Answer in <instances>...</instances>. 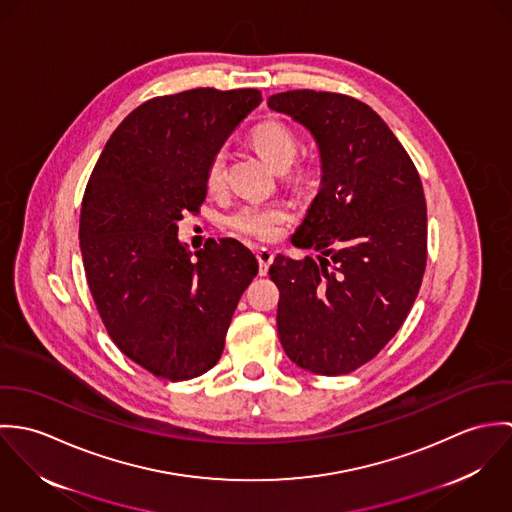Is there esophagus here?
<instances>
[{
  "label": "esophagus",
  "mask_w": 512,
  "mask_h": 512,
  "mask_svg": "<svg viewBox=\"0 0 512 512\" xmlns=\"http://www.w3.org/2000/svg\"><path fill=\"white\" fill-rule=\"evenodd\" d=\"M256 258H258V264H260V276H266L270 264L274 262V252L270 248L262 246V248L256 250Z\"/></svg>",
  "instance_id": "34e87169"
}]
</instances>
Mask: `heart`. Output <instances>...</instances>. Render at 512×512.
I'll use <instances>...</instances> for the list:
<instances>
[{"label":"heart","mask_w":512,"mask_h":512,"mask_svg":"<svg viewBox=\"0 0 512 512\" xmlns=\"http://www.w3.org/2000/svg\"><path fill=\"white\" fill-rule=\"evenodd\" d=\"M250 140L258 153L276 169L288 167L297 153V138L292 130L278 122L268 120L258 124ZM224 175V151L219 149L211 157L207 165V187L217 189L222 183ZM290 220V207L286 203H262V201H248L242 203L234 213L228 217V226L240 234L258 238V240H272L276 238L284 224Z\"/></svg>","instance_id":"1"}]
</instances>
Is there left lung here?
<instances>
[{
    "label": "left lung",
    "mask_w": 512,
    "mask_h": 512,
    "mask_svg": "<svg viewBox=\"0 0 512 512\" xmlns=\"http://www.w3.org/2000/svg\"><path fill=\"white\" fill-rule=\"evenodd\" d=\"M315 138L321 187L293 246L317 260L278 254V335L295 365L337 376L374 359L420 292L428 260V211L406 149L365 102L315 90L268 98Z\"/></svg>",
    "instance_id": "8db88e82"
}]
</instances>
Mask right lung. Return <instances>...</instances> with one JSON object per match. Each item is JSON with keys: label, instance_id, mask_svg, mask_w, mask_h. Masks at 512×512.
I'll return each instance as SVG.
<instances>
[{"label": "right lung", "instance_id": "obj_1", "mask_svg": "<svg viewBox=\"0 0 512 512\" xmlns=\"http://www.w3.org/2000/svg\"><path fill=\"white\" fill-rule=\"evenodd\" d=\"M262 102L256 88H193L138 106L110 136L80 211L86 282L116 347L151 374L189 380L219 363L258 274L238 240L191 254L177 222L207 197V165Z\"/></svg>", "mask_w": 512, "mask_h": 512}]
</instances>
